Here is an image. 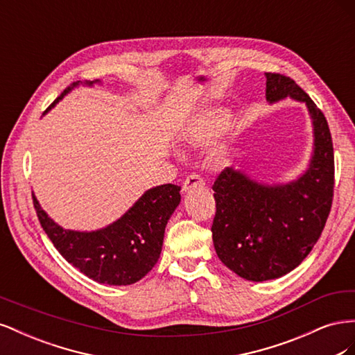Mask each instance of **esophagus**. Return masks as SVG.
Returning <instances> with one entry per match:
<instances>
[{
	"mask_svg": "<svg viewBox=\"0 0 355 355\" xmlns=\"http://www.w3.org/2000/svg\"><path fill=\"white\" fill-rule=\"evenodd\" d=\"M202 185H204L202 178H201L200 175L192 173V175H189V176L184 180V184H182V191L188 192V191H192V189H196V188H200V187H202Z\"/></svg>",
	"mask_w": 355,
	"mask_h": 355,
	"instance_id": "obj_1",
	"label": "esophagus"
}]
</instances>
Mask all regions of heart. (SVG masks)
<instances>
[{
    "label": "heart",
    "mask_w": 355,
    "mask_h": 355,
    "mask_svg": "<svg viewBox=\"0 0 355 355\" xmlns=\"http://www.w3.org/2000/svg\"><path fill=\"white\" fill-rule=\"evenodd\" d=\"M222 128V121L218 116L209 115L198 123L196 127V137H198L200 141H206L209 137H213L214 135H218Z\"/></svg>",
    "instance_id": "heart-1"
}]
</instances>
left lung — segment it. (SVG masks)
Here are the masks:
<instances>
[{"instance_id": "left-lung-1", "label": "left lung", "mask_w": 355, "mask_h": 355, "mask_svg": "<svg viewBox=\"0 0 355 355\" xmlns=\"http://www.w3.org/2000/svg\"><path fill=\"white\" fill-rule=\"evenodd\" d=\"M287 96L305 102L313 118L309 168L290 184L266 187L227 167L211 187L214 249L223 265L250 282L272 280L295 270L318 241L331 209L335 157L326 116L292 78L266 72V101Z\"/></svg>"}]
</instances>
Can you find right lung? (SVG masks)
<instances>
[{
	"mask_svg": "<svg viewBox=\"0 0 355 355\" xmlns=\"http://www.w3.org/2000/svg\"><path fill=\"white\" fill-rule=\"evenodd\" d=\"M75 85L78 81L63 90L49 110ZM32 200L42 230L71 265L98 283L127 286L144 278L158 262L166 225L180 202V187L166 184L146 191L123 218L93 232L60 228L34 196Z\"/></svg>",
	"mask_w": 355,
	"mask_h": 355,
	"instance_id": "1",
	"label": "right lung"
}]
</instances>
